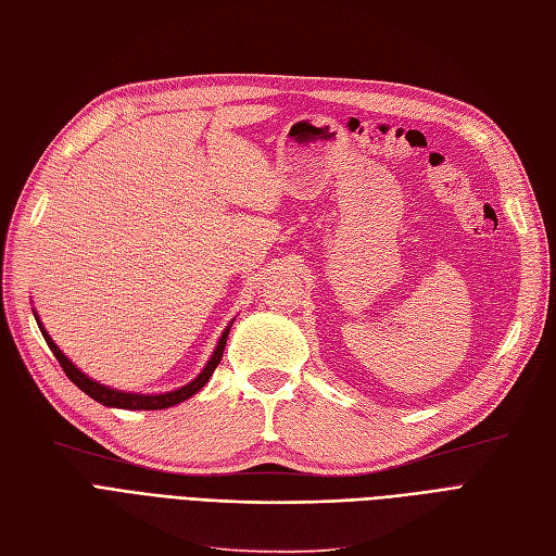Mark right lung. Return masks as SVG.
I'll use <instances>...</instances> for the list:
<instances>
[{"mask_svg": "<svg viewBox=\"0 0 556 556\" xmlns=\"http://www.w3.org/2000/svg\"><path fill=\"white\" fill-rule=\"evenodd\" d=\"M41 328V324H39ZM43 332V339L46 344L50 346L52 355L58 357L60 367L64 369V374L71 379V383H76L85 395H89L92 400H97L99 404L103 406H115V408H136V410H156V408H168V406H175L180 404L185 400H189L191 395H195L207 381L212 371L217 369V365L222 363V355H224V346H226V337H228V330L222 334L219 344H217V351H214V355L210 357V363L205 365V369L199 374V379H193L189 386L180 388V390H173V392H166V395H131V392H119V390H111L105 388L92 379H87V376L74 367V363H68V357L58 349V344L52 342V339L48 337V332L41 328Z\"/></svg>", "mask_w": 556, "mask_h": 556, "instance_id": "obj_1", "label": "right lung"}]
</instances>
